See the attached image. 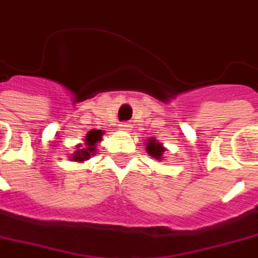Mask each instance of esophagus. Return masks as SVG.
<instances>
[{"label": "esophagus", "instance_id": "esophagus-1", "mask_svg": "<svg viewBox=\"0 0 258 258\" xmlns=\"http://www.w3.org/2000/svg\"><path fill=\"white\" fill-rule=\"evenodd\" d=\"M128 122H121V124H119V130H128Z\"/></svg>", "mask_w": 258, "mask_h": 258}]
</instances>
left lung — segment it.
<instances>
[{"label": "left lung", "instance_id": "1", "mask_svg": "<svg viewBox=\"0 0 258 258\" xmlns=\"http://www.w3.org/2000/svg\"><path fill=\"white\" fill-rule=\"evenodd\" d=\"M147 151H149V154L153 156V157L160 159L164 150H163L162 144H160L159 141L154 140V139H151V140H149V144H147Z\"/></svg>", "mask_w": 258, "mask_h": 258}]
</instances>
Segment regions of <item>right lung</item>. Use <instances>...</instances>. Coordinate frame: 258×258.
<instances>
[{
    "mask_svg": "<svg viewBox=\"0 0 258 258\" xmlns=\"http://www.w3.org/2000/svg\"><path fill=\"white\" fill-rule=\"evenodd\" d=\"M101 137H102V131L101 130H92V131H89L88 134H86V147L84 149H81V150L75 151V154H73V160H78V162H84V160H88L92 154H94V151H95V144L98 141H101Z\"/></svg>",
    "mask_w": 258,
    "mask_h": 258,
    "instance_id": "obj_1",
    "label": "right lung"
}]
</instances>
